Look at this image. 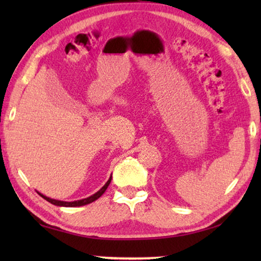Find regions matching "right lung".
I'll return each instance as SVG.
<instances>
[{"label": "right lung", "instance_id": "right-lung-1", "mask_svg": "<svg viewBox=\"0 0 261 261\" xmlns=\"http://www.w3.org/2000/svg\"><path fill=\"white\" fill-rule=\"evenodd\" d=\"M110 180H112V176H110L109 179L107 180V183H106L102 188H101L98 192H95L94 194H92V196L85 198V199H81V200H74V201H62V200H56V199H51V198H48L46 196H43L42 193L38 192L40 196L43 198V199H46L47 201H49L50 204L53 205H56V206H63V207H79V206H84V205H87V204H91V202L95 201L96 199H99V198L102 196L105 193L106 190H107L108 185L110 184Z\"/></svg>", "mask_w": 261, "mask_h": 261}]
</instances>
